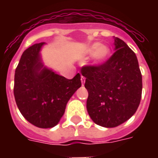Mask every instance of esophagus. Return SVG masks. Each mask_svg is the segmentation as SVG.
Here are the masks:
<instances>
[{"label": "esophagus", "instance_id": "34e87169", "mask_svg": "<svg viewBox=\"0 0 158 158\" xmlns=\"http://www.w3.org/2000/svg\"><path fill=\"white\" fill-rule=\"evenodd\" d=\"M81 82H82V85H84V83H85V78L84 76H81Z\"/></svg>", "mask_w": 158, "mask_h": 158}]
</instances>
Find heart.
<instances>
[{
	"instance_id": "1",
	"label": "heart",
	"mask_w": 158,
	"mask_h": 158,
	"mask_svg": "<svg viewBox=\"0 0 158 158\" xmlns=\"http://www.w3.org/2000/svg\"><path fill=\"white\" fill-rule=\"evenodd\" d=\"M110 48L107 46L101 45L100 43H95L89 46L86 49V53H93V57L96 62L104 61L110 54Z\"/></svg>"
}]
</instances>
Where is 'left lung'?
Masks as SVG:
<instances>
[{
	"instance_id": "8db88e82",
	"label": "left lung",
	"mask_w": 158,
	"mask_h": 158,
	"mask_svg": "<svg viewBox=\"0 0 158 158\" xmlns=\"http://www.w3.org/2000/svg\"><path fill=\"white\" fill-rule=\"evenodd\" d=\"M115 50L103 64L82 67L89 92L87 110L95 124L113 128L137 110L142 96V74L135 53L114 37Z\"/></svg>"
}]
</instances>
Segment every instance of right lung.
<instances>
[{"mask_svg": "<svg viewBox=\"0 0 158 158\" xmlns=\"http://www.w3.org/2000/svg\"><path fill=\"white\" fill-rule=\"evenodd\" d=\"M44 43L26 49L15 69L14 95L19 110L32 125L52 128L64 115L65 106L81 87L78 74L72 79L43 66L40 51Z\"/></svg>", "mask_w": 158, "mask_h": 158, "instance_id": "right-lung-1", "label": "right lung"}]
</instances>
